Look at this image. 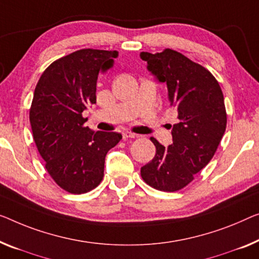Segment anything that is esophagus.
Returning <instances> with one entry per match:
<instances>
[{"label":"esophagus","instance_id":"1","mask_svg":"<svg viewBox=\"0 0 259 259\" xmlns=\"http://www.w3.org/2000/svg\"><path fill=\"white\" fill-rule=\"evenodd\" d=\"M122 136H123V140H128V138H135L136 137V135L130 133V131H124V133L122 134Z\"/></svg>","mask_w":259,"mask_h":259}]
</instances>
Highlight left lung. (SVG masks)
Segmentation results:
<instances>
[{
  "label": "left lung",
  "instance_id": "1",
  "mask_svg": "<svg viewBox=\"0 0 259 259\" xmlns=\"http://www.w3.org/2000/svg\"><path fill=\"white\" fill-rule=\"evenodd\" d=\"M146 68L167 86L169 106L179 121L171 126L172 144L165 148L153 137L156 156L141 168L143 180L159 191L175 192L190 184L209 163L227 125L225 98L213 74L181 53L141 52Z\"/></svg>",
  "mask_w": 259,
  "mask_h": 259
}]
</instances>
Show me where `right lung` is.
<instances>
[{"label": "right lung", "mask_w": 259, "mask_h": 259, "mask_svg": "<svg viewBox=\"0 0 259 259\" xmlns=\"http://www.w3.org/2000/svg\"><path fill=\"white\" fill-rule=\"evenodd\" d=\"M117 51L83 49L56 60L34 90L30 123L38 151L53 180L73 194L101 183L107 152L118 133L93 131L82 113L96 103L99 73L114 66Z\"/></svg>", "instance_id": "add662e5"}]
</instances>
